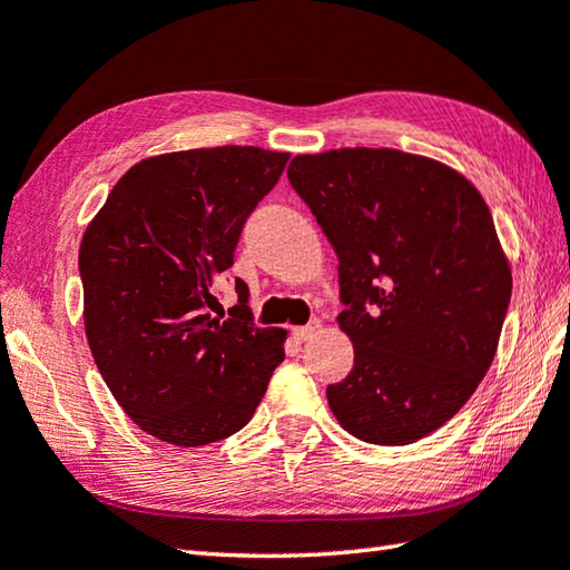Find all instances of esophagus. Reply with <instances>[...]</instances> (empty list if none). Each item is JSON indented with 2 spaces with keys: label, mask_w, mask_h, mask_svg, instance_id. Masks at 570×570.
<instances>
[{
  "label": "esophagus",
  "mask_w": 570,
  "mask_h": 570,
  "mask_svg": "<svg viewBox=\"0 0 570 570\" xmlns=\"http://www.w3.org/2000/svg\"><path fill=\"white\" fill-rule=\"evenodd\" d=\"M316 328H318V321H312V324H308V326H296L292 331V336L298 341V344H302V341H308V338L314 336Z\"/></svg>",
  "instance_id": "1"
}]
</instances>
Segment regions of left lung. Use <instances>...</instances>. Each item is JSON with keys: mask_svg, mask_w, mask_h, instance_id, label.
<instances>
[{"mask_svg": "<svg viewBox=\"0 0 570 570\" xmlns=\"http://www.w3.org/2000/svg\"><path fill=\"white\" fill-rule=\"evenodd\" d=\"M338 258L354 368L326 389L351 436L406 446L441 429L489 371L511 268L481 194L439 161L338 149L288 164Z\"/></svg>", "mask_w": 570, "mask_h": 570, "instance_id": "8db88e82", "label": "left lung"}]
</instances>
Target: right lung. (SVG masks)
<instances>
[{"instance_id":"obj_1","label":"right lung","mask_w":570,"mask_h":570,"mask_svg":"<svg viewBox=\"0 0 570 570\" xmlns=\"http://www.w3.org/2000/svg\"><path fill=\"white\" fill-rule=\"evenodd\" d=\"M288 154L191 149L144 159L81 239L87 341L127 416L174 446H206L252 421L284 361V331L258 328L236 278L232 318L214 284ZM214 312V308H212Z\"/></svg>"}]
</instances>
